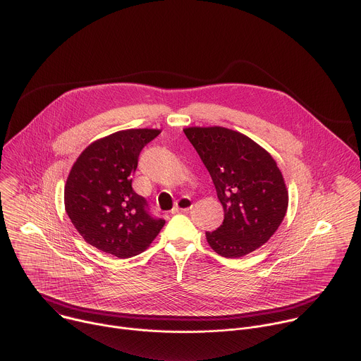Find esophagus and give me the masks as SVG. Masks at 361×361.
<instances>
[{
    "instance_id": "esophagus-1",
    "label": "esophagus",
    "mask_w": 361,
    "mask_h": 361,
    "mask_svg": "<svg viewBox=\"0 0 361 361\" xmlns=\"http://www.w3.org/2000/svg\"><path fill=\"white\" fill-rule=\"evenodd\" d=\"M191 207H192L191 198H190V197H181V198L176 202V205H174V208H173L171 212H173V214L184 212V211H188Z\"/></svg>"
}]
</instances>
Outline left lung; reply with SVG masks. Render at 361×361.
<instances>
[{
    "mask_svg": "<svg viewBox=\"0 0 361 361\" xmlns=\"http://www.w3.org/2000/svg\"><path fill=\"white\" fill-rule=\"evenodd\" d=\"M184 133L207 167L224 208V222L205 232L221 257L241 258L276 232L288 209V190L272 156L245 135L214 126Z\"/></svg>",
    "mask_w": 361,
    "mask_h": 361,
    "instance_id": "1",
    "label": "left lung"
}]
</instances>
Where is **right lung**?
Here are the masks:
<instances>
[{"label":"right lung","mask_w":361,"mask_h":361,"mask_svg":"<svg viewBox=\"0 0 361 361\" xmlns=\"http://www.w3.org/2000/svg\"><path fill=\"white\" fill-rule=\"evenodd\" d=\"M161 130L129 129L87 146L65 184V209L92 247L117 258L142 254L166 221L149 212L145 197L132 188L143 147Z\"/></svg>","instance_id":"obj_1"}]
</instances>
